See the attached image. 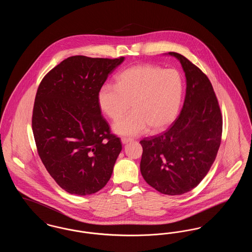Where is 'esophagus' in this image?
Instances as JSON below:
<instances>
[{
	"mask_svg": "<svg viewBox=\"0 0 252 252\" xmlns=\"http://www.w3.org/2000/svg\"><path fill=\"white\" fill-rule=\"evenodd\" d=\"M131 141V139H129V138H122V139H121V142H122V144H128V143H130Z\"/></svg>",
	"mask_w": 252,
	"mask_h": 252,
	"instance_id": "34e87169",
	"label": "esophagus"
}]
</instances>
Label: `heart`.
<instances>
[{
    "label": "heart",
    "mask_w": 252,
    "mask_h": 252,
    "mask_svg": "<svg viewBox=\"0 0 252 252\" xmlns=\"http://www.w3.org/2000/svg\"><path fill=\"white\" fill-rule=\"evenodd\" d=\"M183 93L180 72L143 64L124 70L115 85L100 87L97 102L111 120L119 119L131 104L132 112L113 124V131L121 136H138L164 128L177 116Z\"/></svg>",
    "instance_id": "b5f03b06"
}]
</instances>
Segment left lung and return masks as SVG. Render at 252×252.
Listing matches in <instances>:
<instances>
[{"label":"left lung","mask_w":252,"mask_h":252,"mask_svg":"<svg viewBox=\"0 0 252 252\" xmlns=\"http://www.w3.org/2000/svg\"><path fill=\"white\" fill-rule=\"evenodd\" d=\"M186 77V94L180 116L160 135L140 142V169L157 191L179 195L196 187L216 159L222 134V116L212 83L182 55L170 52Z\"/></svg>","instance_id":"8db88e82"}]
</instances>
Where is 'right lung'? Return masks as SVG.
<instances>
[{
	"label": "right lung",
	"instance_id": "add662e5",
	"mask_svg": "<svg viewBox=\"0 0 252 252\" xmlns=\"http://www.w3.org/2000/svg\"><path fill=\"white\" fill-rule=\"evenodd\" d=\"M124 60L70 57L37 89L32 117L37 152L51 177L72 194L98 192L112 175L122 144L101 115L97 94Z\"/></svg>",
	"mask_w": 252,
	"mask_h": 252
}]
</instances>
